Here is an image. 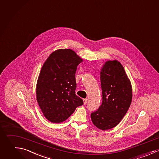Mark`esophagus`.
Masks as SVG:
<instances>
[{
    "label": "esophagus",
    "mask_w": 159,
    "mask_h": 159,
    "mask_svg": "<svg viewBox=\"0 0 159 159\" xmlns=\"http://www.w3.org/2000/svg\"><path fill=\"white\" fill-rule=\"evenodd\" d=\"M87 102H88V99H83V103H84V104H87Z\"/></svg>",
    "instance_id": "34e87169"
}]
</instances>
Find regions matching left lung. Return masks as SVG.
<instances>
[{
	"label": "left lung",
	"mask_w": 159,
	"mask_h": 159,
	"mask_svg": "<svg viewBox=\"0 0 159 159\" xmlns=\"http://www.w3.org/2000/svg\"><path fill=\"white\" fill-rule=\"evenodd\" d=\"M102 101L91 113L93 124L101 130L116 127L127 112L132 101V86L123 66L115 60L105 62L100 73Z\"/></svg>",
	"instance_id": "1"
}]
</instances>
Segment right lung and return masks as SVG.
I'll use <instances>...</instances> for the list:
<instances>
[{
	"label": "right lung",
	"mask_w": 159,
	"mask_h": 159,
	"mask_svg": "<svg viewBox=\"0 0 159 159\" xmlns=\"http://www.w3.org/2000/svg\"><path fill=\"white\" fill-rule=\"evenodd\" d=\"M83 61L73 50L59 49L52 53L38 78L36 96L46 119L53 123L66 120L83 101L75 94V73Z\"/></svg>",
	"instance_id": "obj_1"
}]
</instances>
